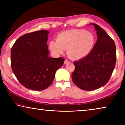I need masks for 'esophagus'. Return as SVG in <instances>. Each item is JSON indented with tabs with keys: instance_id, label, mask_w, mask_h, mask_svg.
<instances>
[{
	"instance_id": "34e87169",
	"label": "esophagus",
	"mask_w": 125,
	"mask_h": 125,
	"mask_svg": "<svg viewBox=\"0 0 125 125\" xmlns=\"http://www.w3.org/2000/svg\"><path fill=\"white\" fill-rule=\"evenodd\" d=\"M69 61L67 60H65V61H64V64H68V63H69Z\"/></svg>"
}]
</instances>
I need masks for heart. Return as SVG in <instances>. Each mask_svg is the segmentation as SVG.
Listing matches in <instances>:
<instances>
[{"mask_svg":"<svg viewBox=\"0 0 125 125\" xmlns=\"http://www.w3.org/2000/svg\"><path fill=\"white\" fill-rule=\"evenodd\" d=\"M95 38L91 32L84 30H67L57 35L56 40H51L49 48L56 54L62 53L67 49L68 55L73 59L85 57L93 49Z\"/></svg>","mask_w":125,"mask_h":125,"instance_id":"obj_1","label":"heart"}]
</instances>
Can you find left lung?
<instances>
[{
  "instance_id": "left-lung-1",
  "label": "left lung",
  "mask_w": 125,
  "mask_h": 125,
  "mask_svg": "<svg viewBox=\"0 0 125 125\" xmlns=\"http://www.w3.org/2000/svg\"><path fill=\"white\" fill-rule=\"evenodd\" d=\"M90 24L97 31V40L88 55L73 62L75 69L72 75L74 84L84 90H94L106 84L117 60L113 40L99 25Z\"/></svg>"
}]
</instances>
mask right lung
I'll use <instances>...</instances> for the list:
<instances>
[{
  "instance_id": "1",
  "label": "right lung",
  "mask_w": 125,
  "mask_h": 125,
  "mask_svg": "<svg viewBox=\"0 0 125 125\" xmlns=\"http://www.w3.org/2000/svg\"><path fill=\"white\" fill-rule=\"evenodd\" d=\"M48 33L44 30L26 33L12 47V70L19 83L29 89L39 91L48 88L64 64V58L48 56Z\"/></svg>"
}]
</instances>
